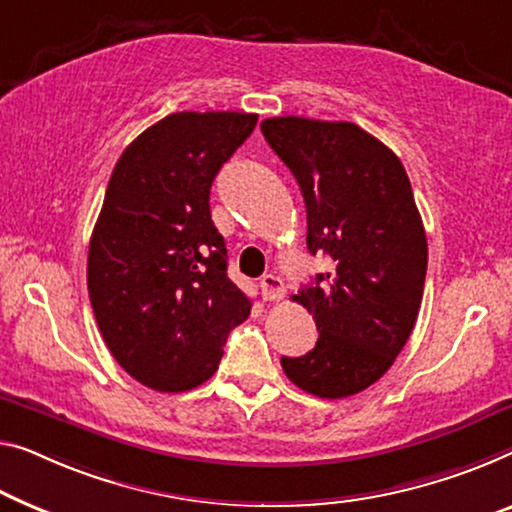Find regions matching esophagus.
<instances>
[{
  "instance_id": "obj_1",
  "label": "esophagus",
  "mask_w": 512,
  "mask_h": 512,
  "mask_svg": "<svg viewBox=\"0 0 512 512\" xmlns=\"http://www.w3.org/2000/svg\"><path fill=\"white\" fill-rule=\"evenodd\" d=\"M259 285H262L266 301H280L282 296H285V282H282V278L273 276V273H266V276H262Z\"/></svg>"
}]
</instances>
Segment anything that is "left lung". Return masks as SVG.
<instances>
[{
    "instance_id": "obj_1",
    "label": "left lung",
    "mask_w": 512,
    "mask_h": 512,
    "mask_svg": "<svg viewBox=\"0 0 512 512\" xmlns=\"http://www.w3.org/2000/svg\"><path fill=\"white\" fill-rule=\"evenodd\" d=\"M262 133L303 193L308 250L333 262L292 296L315 319V349L280 365L305 393L349 398L391 368L414 331L427 271L421 213L400 158L356 124L273 117Z\"/></svg>"
}]
</instances>
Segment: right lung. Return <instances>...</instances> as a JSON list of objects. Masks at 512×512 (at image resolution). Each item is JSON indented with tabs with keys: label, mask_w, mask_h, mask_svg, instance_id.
I'll return each mask as SVG.
<instances>
[{
	"label": "right lung",
	"mask_w": 512,
	"mask_h": 512,
	"mask_svg": "<svg viewBox=\"0 0 512 512\" xmlns=\"http://www.w3.org/2000/svg\"><path fill=\"white\" fill-rule=\"evenodd\" d=\"M257 114L174 112L124 149L89 241L87 287L117 363L163 393L218 370L250 299L227 278L211 183L255 131Z\"/></svg>",
	"instance_id": "obj_1"
}]
</instances>
